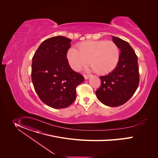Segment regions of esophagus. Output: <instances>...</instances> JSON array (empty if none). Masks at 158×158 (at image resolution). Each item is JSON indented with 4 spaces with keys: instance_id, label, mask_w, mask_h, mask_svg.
I'll use <instances>...</instances> for the list:
<instances>
[{
    "instance_id": "obj_1",
    "label": "esophagus",
    "mask_w": 158,
    "mask_h": 158,
    "mask_svg": "<svg viewBox=\"0 0 158 158\" xmlns=\"http://www.w3.org/2000/svg\"><path fill=\"white\" fill-rule=\"evenodd\" d=\"M84 77L86 80H88L89 78V76L88 75H84Z\"/></svg>"
}]
</instances>
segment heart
Returning <instances> with one entry per match:
<instances>
[{"mask_svg":"<svg viewBox=\"0 0 158 158\" xmlns=\"http://www.w3.org/2000/svg\"><path fill=\"white\" fill-rule=\"evenodd\" d=\"M70 66L79 70L88 62L97 74H107L116 67L119 60V49L113 41H90L82 43L78 50L72 48L68 52Z\"/></svg>","mask_w":158,"mask_h":158,"instance_id":"obj_1","label":"heart"}]
</instances>
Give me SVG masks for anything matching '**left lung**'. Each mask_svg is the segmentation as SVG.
<instances>
[{
	"instance_id": "8db88e82",
	"label": "left lung",
	"mask_w": 158,
	"mask_h": 158,
	"mask_svg": "<svg viewBox=\"0 0 158 158\" xmlns=\"http://www.w3.org/2000/svg\"><path fill=\"white\" fill-rule=\"evenodd\" d=\"M120 49L118 62L113 72L100 77L101 86L96 90L97 98L104 105L115 107L123 105L133 95L139 83L137 56L129 43L113 36Z\"/></svg>"
}]
</instances>
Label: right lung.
<instances>
[{"label":"right lung","mask_w":158,"mask_h":158,"mask_svg":"<svg viewBox=\"0 0 158 158\" xmlns=\"http://www.w3.org/2000/svg\"><path fill=\"white\" fill-rule=\"evenodd\" d=\"M71 40L62 36L43 41L32 58L31 80L43 102L55 109L67 108L76 98L84 77L70 67L67 53Z\"/></svg>","instance_id":"add662e5"}]
</instances>
